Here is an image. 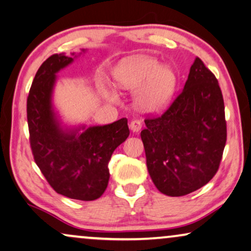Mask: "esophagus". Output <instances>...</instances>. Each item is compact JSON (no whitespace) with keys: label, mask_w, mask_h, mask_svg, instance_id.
I'll use <instances>...</instances> for the list:
<instances>
[{"label":"esophagus","mask_w":251,"mask_h":251,"mask_svg":"<svg viewBox=\"0 0 251 251\" xmlns=\"http://www.w3.org/2000/svg\"><path fill=\"white\" fill-rule=\"evenodd\" d=\"M142 127V122L140 119H133L129 124V128L132 132H139Z\"/></svg>","instance_id":"1"}]
</instances>
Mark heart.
<instances>
[{"label":"heart","mask_w":251,"mask_h":251,"mask_svg":"<svg viewBox=\"0 0 251 251\" xmlns=\"http://www.w3.org/2000/svg\"><path fill=\"white\" fill-rule=\"evenodd\" d=\"M115 79L123 88L139 89L136 104L143 111H158L168 104L175 93L176 76L170 66H162L157 59L135 56L120 62Z\"/></svg>","instance_id":"heart-1"}]
</instances>
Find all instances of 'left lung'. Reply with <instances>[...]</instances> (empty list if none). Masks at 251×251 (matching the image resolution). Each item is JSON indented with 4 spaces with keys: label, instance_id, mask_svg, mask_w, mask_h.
<instances>
[{
    "label": "left lung",
    "instance_id": "left-lung-1",
    "mask_svg": "<svg viewBox=\"0 0 251 251\" xmlns=\"http://www.w3.org/2000/svg\"><path fill=\"white\" fill-rule=\"evenodd\" d=\"M145 123L147 168L160 193L187 195L215 176L227 139L225 105L218 80L201 58L169 108Z\"/></svg>",
    "mask_w": 251,
    "mask_h": 251
}]
</instances>
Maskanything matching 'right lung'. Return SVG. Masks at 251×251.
I'll list each match as a JSON object with an SVG mask.
<instances>
[{"label":"right lung","instance_id":"right-lung-1","mask_svg":"<svg viewBox=\"0 0 251 251\" xmlns=\"http://www.w3.org/2000/svg\"><path fill=\"white\" fill-rule=\"evenodd\" d=\"M75 55V53H73ZM73 61L53 53L40 66L27 98L29 145L36 165L56 193L80 201H94L108 187V163L129 135L127 119L85 132L66 133L51 109L55 75Z\"/></svg>","mask_w":251,"mask_h":251}]
</instances>
